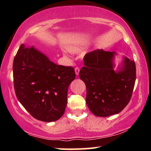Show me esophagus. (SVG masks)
<instances>
[{"instance_id": "esophagus-1", "label": "esophagus", "mask_w": 151, "mask_h": 151, "mask_svg": "<svg viewBox=\"0 0 151 151\" xmlns=\"http://www.w3.org/2000/svg\"><path fill=\"white\" fill-rule=\"evenodd\" d=\"M75 72H76V75H78V74H79V72H80V68L78 67H76V68H75Z\"/></svg>"}]
</instances>
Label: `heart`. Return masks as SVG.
<instances>
[{
	"mask_svg": "<svg viewBox=\"0 0 151 151\" xmlns=\"http://www.w3.org/2000/svg\"><path fill=\"white\" fill-rule=\"evenodd\" d=\"M81 49L82 47L80 45H73L68 47V51L72 53H76L81 50Z\"/></svg>",
	"mask_w": 151,
	"mask_h": 151,
	"instance_id": "1",
	"label": "heart"
}]
</instances>
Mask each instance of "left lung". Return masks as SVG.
<instances>
[{"instance_id": "8db88e82", "label": "left lung", "mask_w": 151, "mask_h": 151, "mask_svg": "<svg viewBox=\"0 0 151 151\" xmlns=\"http://www.w3.org/2000/svg\"><path fill=\"white\" fill-rule=\"evenodd\" d=\"M115 52L96 49L84 57L80 78L86 87V102L98 117L117 114L129 104L136 79L135 63L124 58L119 71L113 70Z\"/></svg>"}]
</instances>
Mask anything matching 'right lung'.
<instances>
[{
  "mask_svg": "<svg viewBox=\"0 0 151 151\" xmlns=\"http://www.w3.org/2000/svg\"><path fill=\"white\" fill-rule=\"evenodd\" d=\"M16 96L34 118L50 122L60 118L68 88L76 78L71 67L57 65L34 47L20 45L13 63Z\"/></svg>",
  "mask_w": 151,
  "mask_h": 151,
  "instance_id": "right-lung-1",
  "label": "right lung"
}]
</instances>
